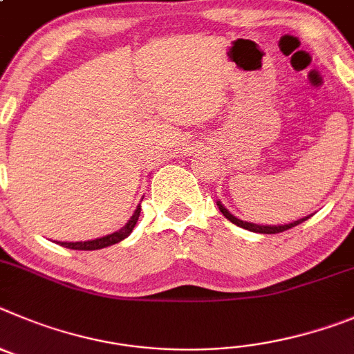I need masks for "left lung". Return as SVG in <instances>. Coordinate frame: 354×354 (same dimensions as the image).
<instances>
[{"mask_svg":"<svg viewBox=\"0 0 354 354\" xmlns=\"http://www.w3.org/2000/svg\"><path fill=\"white\" fill-rule=\"evenodd\" d=\"M216 206H218V209L222 212V215L227 218V221H231L232 224H236L238 227H243V229H248V231H252V232H264V234H277V232H282V231H288V229L295 227V225L301 224V222H305L307 218H310L312 215H307L304 216V218H298V221H292L289 222V224H280V225H263V224H254V222H245L241 221V218H238V216L232 215L231 212H229L227 208H225L224 205H222L221 201H216Z\"/></svg>","mask_w":354,"mask_h":354,"instance_id":"8db88e82","label":"left lung"}]
</instances>
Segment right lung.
<instances>
[{"label": "right lung", "mask_w": 354, "mask_h": 354, "mask_svg": "<svg viewBox=\"0 0 354 354\" xmlns=\"http://www.w3.org/2000/svg\"><path fill=\"white\" fill-rule=\"evenodd\" d=\"M139 215H141V205H138L133 215L130 216V221L123 225L122 229H118V231L111 232L107 236H102V238H95V240H88V241H58L62 247L66 248H72V250H98V248H104V247H109V245L114 243H120L122 240H125L129 236L130 232L133 231L136 224L139 221Z\"/></svg>", "instance_id": "add662e5"}]
</instances>
